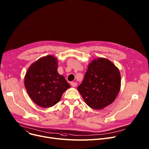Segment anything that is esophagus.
Wrapping results in <instances>:
<instances>
[{
  "label": "esophagus",
  "instance_id": "34e87169",
  "mask_svg": "<svg viewBox=\"0 0 149 149\" xmlns=\"http://www.w3.org/2000/svg\"><path fill=\"white\" fill-rule=\"evenodd\" d=\"M71 85L72 87H76L77 85V83H75V82H71Z\"/></svg>",
  "mask_w": 149,
  "mask_h": 149
}]
</instances>
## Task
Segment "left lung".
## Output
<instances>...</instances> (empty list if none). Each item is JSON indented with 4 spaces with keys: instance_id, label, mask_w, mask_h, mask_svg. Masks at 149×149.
<instances>
[{
    "instance_id": "1",
    "label": "left lung",
    "mask_w": 149,
    "mask_h": 149,
    "mask_svg": "<svg viewBox=\"0 0 149 149\" xmlns=\"http://www.w3.org/2000/svg\"><path fill=\"white\" fill-rule=\"evenodd\" d=\"M118 68L108 59L99 58L89 64L82 83L77 88L86 104L93 109H102L111 104L120 88Z\"/></svg>"
}]
</instances>
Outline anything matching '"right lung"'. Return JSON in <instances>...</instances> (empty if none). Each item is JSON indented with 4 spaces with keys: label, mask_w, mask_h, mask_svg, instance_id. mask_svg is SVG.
Returning <instances> with one entry per match:
<instances>
[{
    "label": "right lung",
    "mask_w": 149,
    "mask_h": 149,
    "mask_svg": "<svg viewBox=\"0 0 149 149\" xmlns=\"http://www.w3.org/2000/svg\"><path fill=\"white\" fill-rule=\"evenodd\" d=\"M57 69V59L50 55L39 58L28 69L24 86L29 96L38 105L44 108L54 105L70 87Z\"/></svg>",
    "instance_id": "obj_1"
}]
</instances>
